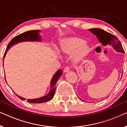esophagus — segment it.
<instances>
[{"mask_svg":"<svg viewBox=\"0 0 127 127\" xmlns=\"http://www.w3.org/2000/svg\"><path fill=\"white\" fill-rule=\"evenodd\" d=\"M70 66H66L65 68H64V72H69V70H70Z\"/></svg>","mask_w":127,"mask_h":127,"instance_id":"obj_1","label":"esophagus"}]
</instances>
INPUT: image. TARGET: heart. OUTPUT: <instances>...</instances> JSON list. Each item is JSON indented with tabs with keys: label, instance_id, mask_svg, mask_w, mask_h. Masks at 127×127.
Wrapping results in <instances>:
<instances>
[{
	"label": "heart",
	"instance_id": "heart-1",
	"mask_svg": "<svg viewBox=\"0 0 127 127\" xmlns=\"http://www.w3.org/2000/svg\"><path fill=\"white\" fill-rule=\"evenodd\" d=\"M60 51L67 55L74 54L73 58L76 61L82 60L89 51V47L82 39L77 37L66 38L62 41Z\"/></svg>",
	"mask_w": 127,
	"mask_h": 127
}]
</instances>
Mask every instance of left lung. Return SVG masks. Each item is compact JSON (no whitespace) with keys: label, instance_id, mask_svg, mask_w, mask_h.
Segmentation results:
<instances>
[{"label":"left lung","instance_id":"left-lung-1","mask_svg":"<svg viewBox=\"0 0 127 127\" xmlns=\"http://www.w3.org/2000/svg\"><path fill=\"white\" fill-rule=\"evenodd\" d=\"M89 30L93 34L96 35L99 41L101 42L103 46H106L107 44H108L109 46H112L116 51L123 53H124V50L123 49L121 42L116 36L106 32L101 29L94 28L90 29Z\"/></svg>","mask_w":127,"mask_h":127}]
</instances>
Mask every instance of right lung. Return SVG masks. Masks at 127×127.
Instances as JSON below:
<instances>
[{
    "instance_id": "add662e5",
    "label": "right lung",
    "mask_w": 127,
    "mask_h": 127,
    "mask_svg": "<svg viewBox=\"0 0 127 127\" xmlns=\"http://www.w3.org/2000/svg\"><path fill=\"white\" fill-rule=\"evenodd\" d=\"M39 32H40V31L39 30L29 31H27V32L19 34V35L14 37L13 39L10 41V43H8L6 51H5L4 55H3V62L4 61V58L5 57V55L6 54L7 51H8V49H9L12 46L16 44V43H18L19 42H22V41H41V37L39 34ZM62 74V70L61 69H60V70H58L56 73H55V74L53 77V79H52L51 81V89H50V91L47 95L40 98L33 99H27V102L32 103H43V102H46L51 100L53 98L54 95L55 94V88H56L55 85H56V83L57 82V81H58V80L59 79V78L61 77V76ZM16 95L20 99L25 100V98H22V97L18 96V95H17V94Z\"/></svg>"
}]
</instances>
